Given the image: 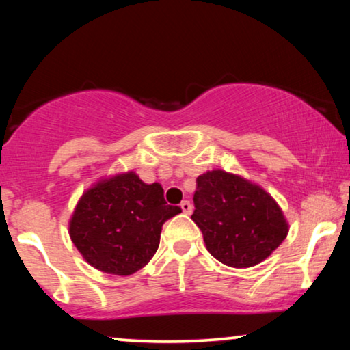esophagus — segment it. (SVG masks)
<instances>
[{"label":"esophagus","mask_w":350,"mask_h":350,"mask_svg":"<svg viewBox=\"0 0 350 350\" xmlns=\"http://www.w3.org/2000/svg\"><path fill=\"white\" fill-rule=\"evenodd\" d=\"M180 205H181V210H183V213L189 215L191 212H193V205H191L189 200H183Z\"/></svg>","instance_id":"esophagus-1"}]
</instances>
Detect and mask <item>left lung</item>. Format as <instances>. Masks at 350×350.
<instances>
[{"mask_svg": "<svg viewBox=\"0 0 350 350\" xmlns=\"http://www.w3.org/2000/svg\"><path fill=\"white\" fill-rule=\"evenodd\" d=\"M193 221L202 231L210 255L231 267L266 260L288 234L284 213L258 185L212 170L198 176Z\"/></svg>", "mask_w": 350, "mask_h": 350, "instance_id": "8db88e82", "label": "left lung"}]
</instances>
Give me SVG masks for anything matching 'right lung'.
Here are the masks:
<instances>
[{"label":"right lung","mask_w":350,"mask_h":350,"mask_svg":"<svg viewBox=\"0 0 350 350\" xmlns=\"http://www.w3.org/2000/svg\"><path fill=\"white\" fill-rule=\"evenodd\" d=\"M180 212L167 205L159 183L146 185L129 172L85 191L71 217L70 237L95 269L131 275L148 265L162 224Z\"/></svg>","instance_id":"add662e5"}]
</instances>
